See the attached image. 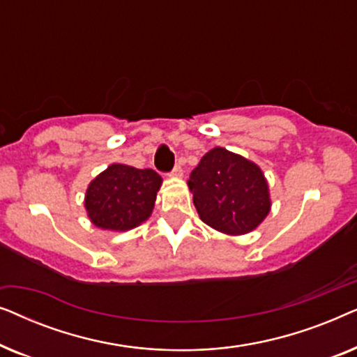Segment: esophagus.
<instances>
[{"label":"esophagus","mask_w":357,"mask_h":357,"mask_svg":"<svg viewBox=\"0 0 357 357\" xmlns=\"http://www.w3.org/2000/svg\"><path fill=\"white\" fill-rule=\"evenodd\" d=\"M170 175H172V177H182V175H183V170H182V167H180V165H175V167H174V170H172V174H170Z\"/></svg>","instance_id":"1"}]
</instances>
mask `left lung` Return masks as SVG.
Listing matches in <instances>:
<instances>
[{"mask_svg":"<svg viewBox=\"0 0 357 357\" xmlns=\"http://www.w3.org/2000/svg\"><path fill=\"white\" fill-rule=\"evenodd\" d=\"M187 183L199 219L227 236L255 231L270 214V187L263 170L226 148L208 151Z\"/></svg>","mask_w":357,"mask_h":357,"instance_id":"left-lung-1","label":"left lung"}]
</instances>
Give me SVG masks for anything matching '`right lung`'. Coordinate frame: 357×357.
Wrapping results in <instances>:
<instances>
[{"instance_id": "1", "label": "right lung", "mask_w": 357, "mask_h": 357, "mask_svg": "<svg viewBox=\"0 0 357 357\" xmlns=\"http://www.w3.org/2000/svg\"><path fill=\"white\" fill-rule=\"evenodd\" d=\"M162 177L153 169L110 164L86 190L87 218L104 231L125 232L153 214Z\"/></svg>"}]
</instances>
